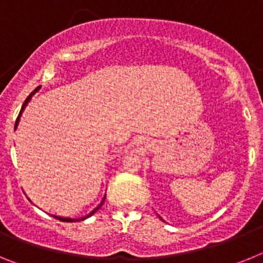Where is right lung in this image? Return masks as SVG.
Instances as JSON below:
<instances>
[{
	"mask_svg": "<svg viewBox=\"0 0 263 263\" xmlns=\"http://www.w3.org/2000/svg\"><path fill=\"white\" fill-rule=\"evenodd\" d=\"M38 89H39V87L36 88V89H34V90H32L31 93L29 95V97H27V99L25 100V103H23V105H22V109H21L20 115H18V118H17V121H15V127H17L18 122H20V116H21V113H22V110H23V109H25V106L27 105V103H29V101H30V99H31V96H32V95L35 93V92H36V90H38ZM104 200H105V197H104V199H103V201H101V204H100V205L97 206V208H95V210L92 211V212H90L89 215H87V216H85V217H81V218H66V217H58V216H53V217H57L58 220H60V221H64V222H73V221H79V220H84V218H87V217H89V216H92V215H93V213L96 212V211H99L100 208H101V205H103Z\"/></svg>",
	"mask_w": 263,
	"mask_h": 263,
	"instance_id": "obj_1",
	"label": "right lung"
}]
</instances>
